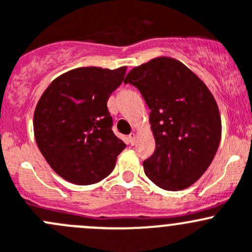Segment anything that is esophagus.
Listing matches in <instances>:
<instances>
[{"label": "esophagus", "mask_w": 252, "mask_h": 252, "mask_svg": "<svg viewBox=\"0 0 252 252\" xmlns=\"http://www.w3.org/2000/svg\"><path fill=\"white\" fill-rule=\"evenodd\" d=\"M128 139H129V143H131L132 145L136 144V139H137L136 133H131V134H129V136H128Z\"/></svg>", "instance_id": "1"}]
</instances>
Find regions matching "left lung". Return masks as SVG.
<instances>
[{
  "mask_svg": "<svg viewBox=\"0 0 252 252\" xmlns=\"http://www.w3.org/2000/svg\"><path fill=\"white\" fill-rule=\"evenodd\" d=\"M150 109L155 152L143 162L153 183L182 190L209 168L221 142L219 105L203 80L182 62L158 57L127 74Z\"/></svg>",
  "mask_w": 252,
  "mask_h": 252,
  "instance_id": "left-lung-1",
  "label": "left lung"
}]
</instances>
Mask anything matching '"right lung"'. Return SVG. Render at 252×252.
<instances>
[{
	"mask_svg": "<svg viewBox=\"0 0 252 252\" xmlns=\"http://www.w3.org/2000/svg\"><path fill=\"white\" fill-rule=\"evenodd\" d=\"M127 66L76 68L54 79L33 113V134L56 173L77 186L111 173L126 144L114 134L107 102Z\"/></svg>",
	"mask_w": 252,
	"mask_h": 252,
	"instance_id": "right-lung-1",
	"label": "right lung"
}]
</instances>
